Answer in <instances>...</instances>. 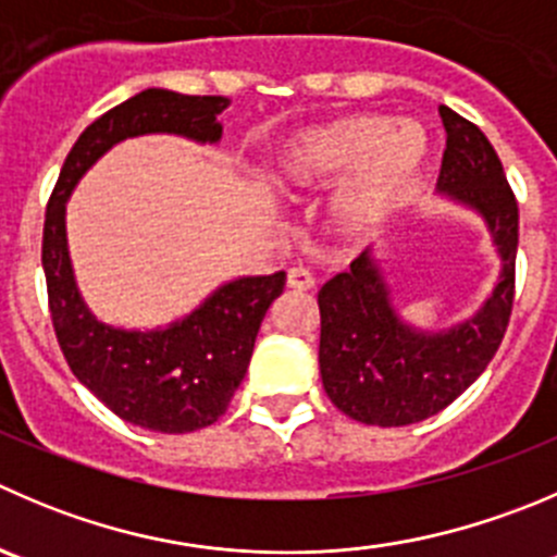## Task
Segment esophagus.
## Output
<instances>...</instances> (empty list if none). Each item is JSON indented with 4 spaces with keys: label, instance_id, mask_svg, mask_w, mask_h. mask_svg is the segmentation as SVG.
<instances>
[{
    "label": "esophagus",
    "instance_id": "esophagus-1",
    "mask_svg": "<svg viewBox=\"0 0 557 557\" xmlns=\"http://www.w3.org/2000/svg\"><path fill=\"white\" fill-rule=\"evenodd\" d=\"M315 285V277H312L310 269L294 267L288 269V288L290 290H310Z\"/></svg>",
    "mask_w": 557,
    "mask_h": 557
}]
</instances>
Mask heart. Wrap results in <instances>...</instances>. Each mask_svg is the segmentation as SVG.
<instances>
[{
	"label": "heart",
	"instance_id": "obj_1",
	"mask_svg": "<svg viewBox=\"0 0 557 557\" xmlns=\"http://www.w3.org/2000/svg\"><path fill=\"white\" fill-rule=\"evenodd\" d=\"M430 135L413 119L348 113L290 135L274 152V185L307 193L344 176L329 198V223L339 236L361 239L388 223L422 174Z\"/></svg>",
	"mask_w": 557,
	"mask_h": 557
}]
</instances>
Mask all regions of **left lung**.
<instances>
[{
	"label": "left lung",
	"mask_w": 557,
	"mask_h": 557,
	"mask_svg": "<svg viewBox=\"0 0 557 557\" xmlns=\"http://www.w3.org/2000/svg\"><path fill=\"white\" fill-rule=\"evenodd\" d=\"M446 152L438 193L484 220L500 258L498 285L466 321L424 332L399 318L375 250L318 290L323 388L345 416L375 428H405L455 403L493 361L515 305V193L487 135L441 106Z\"/></svg>",
	"instance_id": "left-lung-1"
}]
</instances>
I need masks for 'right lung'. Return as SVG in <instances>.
I'll use <instances>...</instances> for the list:
<instances>
[{
	"label": "right lung",
	"instance_id": "add662e5",
	"mask_svg": "<svg viewBox=\"0 0 557 557\" xmlns=\"http://www.w3.org/2000/svg\"><path fill=\"white\" fill-rule=\"evenodd\" d=\"M228 102V97H193L171 89L138 91L78 135L46 209L42 272L59 348L73 375L106 408L154 433H193L225 413L250 364L263 315L283 294L285 272L223 283L169 326H111L86 307L75 283L64 212L81 176L127 138L169 133L196 144H218L223 138L218 116Z\"/></svg>",
	"mask_w": 557,
	"mask_h": 557
}]
</instances>
